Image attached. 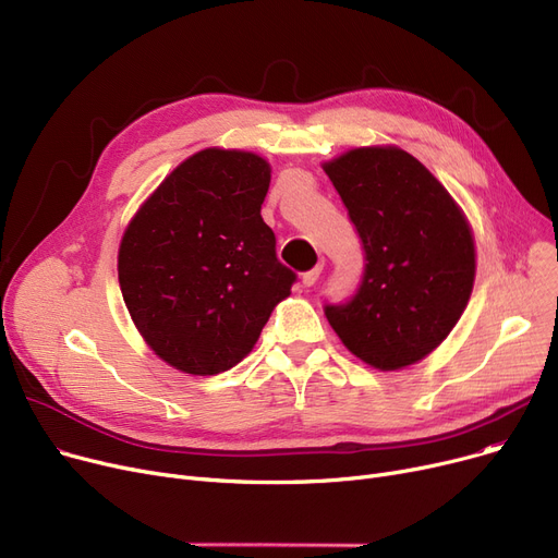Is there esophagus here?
Listing matches in <instances>:
<instances>
[{"instance_id":"1","label":"esophagus","mask_w":558,"mask_h":558,"mask_svg":"<svg viewBox=\"0 0 558 558\" xmlns=\"http://www.w3.org/2000/svg\"><path fill=\"white\" fill-rule=\"evenodd\" d=\"M320 271H324V264H316V267L312 269V271H307V274H303V284L305 287H312L316 280H318V276H320Z\"/></svg>"}]
</instances>
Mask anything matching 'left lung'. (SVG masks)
<instances>
[{
	"label": "left lung",
	"mask_w": 558,
	"mask_h": 558,
	"mask_svg": "<svg viewBox=\"0 0 558 558\" xmlns=\"http://www.w3.org/2000/svg\"><path fill=\"white\" fill-rule=\"evenodd\" d=\"M324 169L366 259L355 296L326 303L330 326L373 368L416 364L450 335L471 299V226L425 165L398 146H362Z\"/></svg>",
	"instance_id": "8db88e82"
}]
</instances>
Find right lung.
I'll use <instances>...</instances> for the list:
<instances>
[{"label": "right lung", "instance_id": "add662e5", "mask_svg": "<svg viewBox=\"0 0 558 558\" xmlns=\"http://www.w3.org/2000/svg\"><path fill=\"white\" fill-rule=\"evenodd\" d=\"M269 162L203 149L175 167L131 219L117 257L144 341L169 366L217 375L240 364L296 274L276 257L259 210Z\"/></svg>", "mask_w": 558, "mask_h": 558}]
</instances>
